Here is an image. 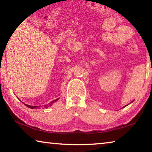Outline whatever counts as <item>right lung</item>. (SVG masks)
I'll return each instance as SVG.
<instances>
[{
    "mask_svg": "<svg viewBox=\"0 0 152 152\" xmlns=\"http://www.w3.org/2000/svg\"><path fill=\"white\" fill-rule=\"evenodd\" d=\"M59 99H56V100H54V101H51L50 104H45V105H44V107L45 108H48V107H50L51 104H52L53 102H56L58 101ZM25 104V103H24ZM25 104V106H27V107H29V108H30V109H36V108H37V107H39L38 106H31V105H28V104Z\"/></svg>",
    "mask_w": 152,
    "mask_h": 152,
    "instance_id": "obj_1",
    "label": "right lung"
}]
</instances>
